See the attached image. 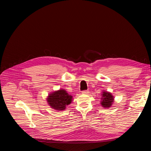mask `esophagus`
I'll use <instances>...</instances> for the list:
<instances>
[{"label":"esophagus","instance_id":"obj_1","mask_svg":"<svg viewBox=\"0 0 151 151\" xmlns=\"http://www.w3.org/2000/svg\"><path fill=\"white\" fill-rule=\"evenodd\" d=\"M82 94H88V93H89V91H88V90L83 91L82 92Z\"/></svg>","mask_w":151,"mask_h":151}]
</instances>
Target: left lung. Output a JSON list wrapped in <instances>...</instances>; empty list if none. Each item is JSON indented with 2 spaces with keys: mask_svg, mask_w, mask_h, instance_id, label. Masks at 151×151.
I'll list each match as a JSON object with an SVG mask.
<instances>
[{
  "mask_svg": "<svg viewBox=\"0 0 151 151\" xmlns=\"http://www.w3.org/2000/svg\"><path fill=\"white\" fill-rule=\"evenodd\" d=\"M101 96L100 104L103 107H104V108H109L113 105L115 100L114 97L112 93L105 90H103Z\"/></svg>",
  "mask_w": 151,
  "mask_h": 151,
  "instance_id": "8db88e82",
  "label": "left lung"
}]
</instances>
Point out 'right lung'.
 <instances>
[{
    "instance_id": "add662e5",
    "label": "right lung",
    "mask_w": 151,
    "mask_h": 151,
    "mask_svg": "<svg viewBox=\"0 0 151 151\" xmlns=\"http://www.w3.org/2000/svg\"><path fill=\"white\" fill-rule=\"evenodd\" d=\"M72 96L64 89H60L50 93L47 98L48 105L57 111L65 110L66 106L72 101Z\"/></svg>"
}]
</instances>
